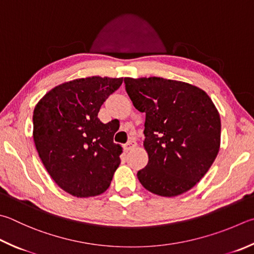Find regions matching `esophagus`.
Instances as JSON below:
<instances>
[{
	"label": "esophagus",
	"mask_w": 254,
	"mask_h": 254,
	"mask_svg": "<svg viewBox=\"0 0 254 254\" xmlns=\"http://www.w3.org/2000/svg\"><path fill=\"white\" fill-rule=\"evenodd\" d=\"M135 146H136L135 140L134 139H131V140L127 141V143L126 145H124V149H126V151H130L132 149H134Z\"/></svg>",
	"instance_id": "esophagus-1"
}]
</instances>
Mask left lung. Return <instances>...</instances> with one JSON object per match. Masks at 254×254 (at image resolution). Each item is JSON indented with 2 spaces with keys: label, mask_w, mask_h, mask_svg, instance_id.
Returning a JSON list of instances; mask_svg holds the SVG:
<instances>
[{
  "label": "left lung",
  "mask_w": 254,
  "mask_h": 254,
  "mask_svg": "<svg viewBox=\"0 0 254 254\" xmlns=\"http://www.w3.org/2000/svg\"><path fill=\"white\" fill-rule=\"evenodd\" d=\"M133 105L145 113L143 146L149 162L137 172L147 191L177 196L209 171L220 150L221 120L205 92L163 77H124Z\"/></svg>",
  "instance_id": "obj_1"
}]
</instances>
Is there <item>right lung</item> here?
<instances>
[{
  "label": "right lung",
  "instance_id": "right-lung-1",
  "mask_svg": "<svg viewBox=\"0 0 254 254\" xmlns=\"http://www.w3.org/2000/svg\"><path fill=\"white\" fill-rule=\"evenodd\" d=\"M123 77L90 76L53 87L33 112V140L44 168L71 195L89 197L108 190L120 165L117 132L98 119L101 105Z\"/></svg>",
  "mask_w": 254,
  "mask_h": 254
}]
</instances>
